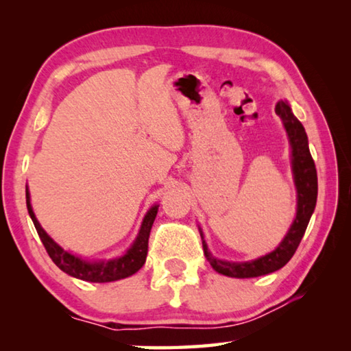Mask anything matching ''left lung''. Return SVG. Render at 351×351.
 Returning <instances> with one entry per match:
<instances>
[{"instance_id": "obj_1", "label": "left lung", "mask_w": 351, "mask_h": 351, "mask_svg": "<svg viewBox=\"0 0 351 351\" xmlns=\"http://www.w3.org/2000/svg\"><path fill=\"white\" fill-rule=\"evenodd\" d=\"M276 114L280 117L285 132H287L291 147V170L297 190V209L294 221L288 229L274 251L261 255V257L249 261H228L217 258L204 240L203 229L199 228V235L203 240V249L206 258L213 269L219 274L235 278H251L258 276L271 274L283 268L293 257L297 246L304 237L306 226L314 212L317 201V171L308 148V136L299 119L293 114L287 100H278L276 105Z\"/></svg>"}]
</instances>
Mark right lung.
I'll return each instance as SVG.
<instances>
[{
  "mask_svg": "<svg viewBox=\"0 0 351 351\" xmlns=\"http://www.w3.org/2000/svg\"><path fill=\"white\" fill-rule=\"evenodd\" d=\"M26 204L29 215L32 218L35 229H37L40 240L45 245L47 254H49V257L58 268L63 272H66L68 276L80 278V280L85 282L106 283L133 276L144 266L148 252V237H150V230L154 218H156L159 204H154L148 209L144 219H142L139 232L136 235L133 245L127 249V252L121 255V257L111 260H86L79 257V255L64 251V249L60 245H57V243L46 234V230L41 228V224L38 223V219L32 210L31 193H29L27 189Z\"/></svg>",
  "mask_w": 351,
  "mask_h": 351,
  "instance_id": "1",
  "label": "right lung"
}]
</instances>
